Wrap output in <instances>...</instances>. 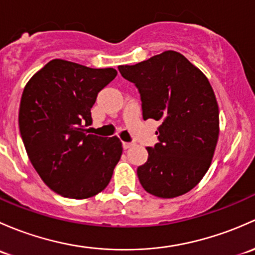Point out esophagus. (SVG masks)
<instances>
[{
  "instance_id": "34e87169",
  "label": "esophagus",
  "mask_w": 255,
  "mask_h": 255,
  "mask_svg": "<svg viewBox=\"0 0 255 255\" xmlns=\"http://www.w3.org/2000/svg\"><path fill=\"white\" fill-rule=\"evenodd\" d=\"M133 145H135L133 142H123V147H124V149L130 148V147H132Z\"/></svg>"
}]
</instances>
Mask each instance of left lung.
Here are the masks:
<instances>
[{
    "label": "left lung",
    "mask_w": 255,
    "mask_h": 255,
    "mask_svg": "<svg viewBox=\"0 0 255 255\" xmlns=\"http://www.w3.org/2000/svg\"><path fill=\"white\" fill-rule=\"evenodd\" d=\"M119 71L136 86L143 119L161 120L158 142L137 168L147 193L163 199L188 193L203 179L219 140V106L206 76L177 51Z\"/></svg>",
    "instance_id": "obj_1"
}]
</instances>
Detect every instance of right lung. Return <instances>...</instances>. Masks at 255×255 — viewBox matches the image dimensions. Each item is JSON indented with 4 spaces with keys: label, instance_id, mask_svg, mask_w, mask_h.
Listing matches in <instances>:
<instances>
[{
    "label": "right lung",
    "instance_id": "obj_1",
    "mask_svg": "<svg viewBox=\"0 0 255 255\" xmlns=\"http://www.w3.org/2000/svg\"><path fill=\"white\" fill-rule=\"evenodd\" d=\"M55 59L23 91L19 131L31 164L55 193L87 199L106 189L123 153L122 141L88 133L97 96L117 76Z\"/></svg>",
    "mask_w": 255,
    "mask_h": 255
}]
</instances>
